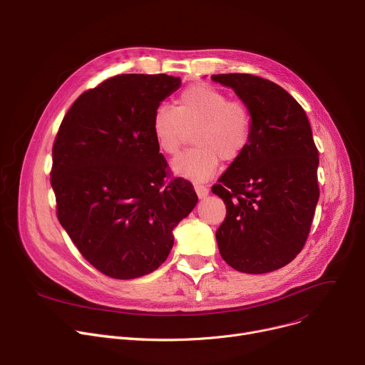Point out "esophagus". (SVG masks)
Wrapping results in <instances>:
<instances>
[{"label": "esophagus", "instance_id": "1", "mask_svg": "<svg viewBox=\"0 0 365 365\" xmlns=\"http://www.w3.org/2000/svg\"><path fill=\"white\" fill-rule=\"evenodd\" d=\"M195 190H196V192H197V196L200 197V199H203V197H206L207 195H209V188L206 187V185H203V184H195Z\"/></svg>", "mask_w": 365, "mask_h": 365}]
</instances>
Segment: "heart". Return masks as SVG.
<instances>
[{
  "instance_id": "1",
  "label": "heart",
  "mask_w": 365,
  "mask_h": 365,
  "mask_svg": "<svg viewBox=\"0 0 365 365\" xmlns=\"http://www.w3.org/2000/svg\"><path fill=\"white\" fill-rule=\"evenodd\" d=\"M192 144L173 160L180 177L205 181L217 173L221 159L239 160L252 140L253 118L246 103L231 100L228 94L206 82L191 83L177 98L175 109L162 104L153 113L152 133L163 155H175L192 130Z\"/></svg>"
}]
</instances>
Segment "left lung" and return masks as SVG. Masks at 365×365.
Here are the masks:
<instances>
[{"instance_id":"1","label":"left lung","mask_w":365,"mask_h":365,"mask_svg":"<svg viewBox=\"0 0 365 365\" xmlns=\"http://www.w3.org/2000/svg\"><path fill=\"white\" fill-rule=\"evenodd\" d=\"M252 112V140L212 185L227 207L217 230L222 259L234 269L264 274L304 249L319 197L318 150L308 116L280 85L249 73L212 75Z\"/></svg>"}]
</instances>
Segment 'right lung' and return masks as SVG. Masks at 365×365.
<instances>
[{"mask_svg":"<svg viewBox=\"0 0 365 365\" xmlns=\"http://www.w3.org/2000/svg\"><path fill=\"white\" fill-rule=\"evenodd\" d=\"M180 83L165 73L116 75L82 93L60 123L50 173L57 218L107 277L131 280L158 269L173 230L197 203L152 133L155 110Z\"/></svg>","mask_w":365,"mask_h":365,"instance_id":"add662e5","label":"right lung"}]
</instances>
